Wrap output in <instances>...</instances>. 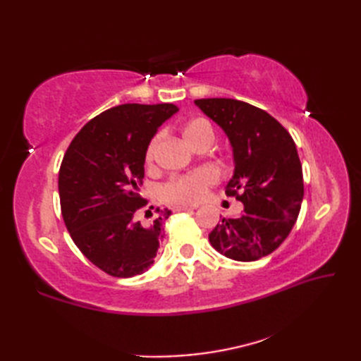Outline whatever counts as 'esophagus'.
Returning a JSON list of instances; mask_svg holds the SVG:
<instances>
[{"label":"esophagus","instance_id":"obj_1","mask_svg":"<svg viewBox=\"0 0 361 361\" xmlns=\"http://www.w3.org/2000/svg\"><path fill=\"white\" fill-rule=\"evenodd\" d=\"M195 208H197L195 204H180V206H176L175 211H192Z\"/></svg>","mask_w":361,"mask_h":361}]
</instances>
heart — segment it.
<instances>
[{"mask_svg": "<svg viewBox=\"0 0 361 361\" xmlns=\"http://www.w3.org/2000/svg\"><path fill=\"white\" fill-rule=\"evenodd\" d=\"M183 136H185L186 142L190 147H195L198 142L202 141H212V128L206 121L197 119L190 121L186 127L183 128ZM163 135L158 133L152 137V141L145 150V161L153 163L157 158V153L159 149ZM217 172L211 167H202L195 172H190L188 175L175 176L167 185L163 188V197L167 202L178 203V204H194L202 200L206 195V190L217 181Z\"/></svg>", "mask_w": 361, "mask_h": 361, "instance_id": "1", "label": "heart"}]
</instances>
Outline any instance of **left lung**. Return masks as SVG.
I'll list each match as a JSON object with an SVG mask.
<instances>
[{
	"instance_id": "1",
	"label": "left lung",
	"mask_w": 361,
	"mask_h": 361,
	"mask_svg": "<svg viewBox=\"0 0 361 361\" xmlns=\"http://www.w3.org/2000/svg\"><path fill=\"white\" fill-rule=\"evenodd\" d=\"M194 104L228 136L234 172L226 195L243 203L239 217L221 219L209 242L239 262L268 256L287 239L304 197L293 137L271 114L237 99H197Z\"/></svg>"
}]
</instances>
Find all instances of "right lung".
I'll return each mask as SVG.
<instances>
[{
  "label": "right lung",
  "mask_w": 361,
  "mask_h": 361,
  "mask_svg": "<svg viewBox=\"0 0 361 361\" xmlns=\"http://www.w3.org/2000/svg\"><path fill=\"white\" fill-rule=\"evenodd\" d=\"M173 104H124L97 114L68 147L59 172L62 216L71 239L90 262L114 278H132L155 262L171 211L136 217L145 150ZM147 212V211H145ZM152 216V212H150Z\"/></svg>",
  "instance_id": "right-lung-1"
}]
</instances>
